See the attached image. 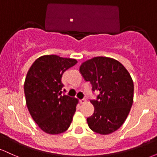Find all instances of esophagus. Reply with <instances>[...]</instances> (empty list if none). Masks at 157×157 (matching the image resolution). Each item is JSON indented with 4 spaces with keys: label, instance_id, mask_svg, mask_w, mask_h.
Masks as SVG:
<instances>
[{
    "label": "esophagus",
    "instance_id": "obj_1",
    "mask_svg": "<svg viewBox=\"0 0 157 157\" xmlns=\"http://www.w3.org/2000/svg\"><path fill=\"white\" fill-rule=\"evenodd\" d=\"M85 102H86V100L85 98L82 99V100H80V104H83Z\"/></svg>",
    "mask_w": 157,
    "mask_h": 157
}]
</instances>
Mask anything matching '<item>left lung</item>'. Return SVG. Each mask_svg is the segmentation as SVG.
Masks as SVG:
<instances>
[{"label": "left lung", "mask_w": 157, "mask_h": 157, "mask_svg": "<svg viewBox=\"0 0 157 157\" xmlns=\"http://www.w3.org/2000/svg\"><path fill=\"white\" fill-rule=\"evenodd\" d=\"M80 71L89 81L92 91H99L90 102L94 111L87 118L89 127L100 134H109L121 127L134 100V82L130 74L117 60L95 57L82 63Z\"/></svg>", "instance_id": "1"}]
</instances>
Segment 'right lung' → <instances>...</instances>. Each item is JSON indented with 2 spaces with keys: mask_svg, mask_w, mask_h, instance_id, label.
Wrapping results in <instances>:
<instances>
[{
  "mask_svg": "<svg viewBox=\"0 0 157 157\" xmlns=\"http://www.w3.org/2000/svg\"><path fill=\"white\" fill-rule=\"evenodd\" d=\"M77 63L75 59L44 55L27 72L24 82L27 108L34 121L47 134L63 133L72 121L78 100L62 95L61 79Z\"/></svg>",
  "mask_w": 157,
  "mask_h": 157,
  "instance_id": "obj_1",
  "label": "right lung"
}]
</instances>
